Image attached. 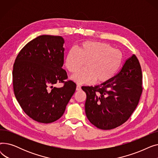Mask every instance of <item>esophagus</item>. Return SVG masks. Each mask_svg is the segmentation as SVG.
Returning <instances> with one entry per match:
<instances>
[{
    "label": "esophagus",
    "instance_id": "obj_1",
    "mask_svg": "<svg viewBox=\"0 0 158 158\" xmlns=\"http://www.w3.org/2000/svg\"><path fill=\"white\" fill-rule=\"evenodd\" d=\"M81 86H80V85H77V86H76V90H77V91H79V90H81Z\"/></svg>",
    "mask_w": 158,
    "mask_h": 158
}]
</instances>
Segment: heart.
Here are the masks:
<instances>
[{"mask_svg":"<svg viewBox=\"0 0 158 158\" xmlns=\"http://www.w3.org/2000/svg\"><path fill=\"white\" fill-rule=\"evenodd\" d=\"M123 55L120 50L100 41H85L77 50L69 49L64 64L70 72H75L85 64L86 66L71 76L77 84H90L107 81L113 77L120 68Z\"/></svg>","mask_w":158,"mask_h":158,"instance_id":"heart-1","label":"heart"}]
</instances>
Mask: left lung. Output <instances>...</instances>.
Masks as SVG:
<instances>
[{
	"label": "left lung",
	"mask_w": 158,
	"mask_h": 158,
	"mask_svg": "<svg viewBox=\"0 0 158 158\" xmlns=\"http://www.w3.org/2000/svg\"><path fill=\"white\" fill-rule=\"evenodd\" d=\"M86 94L85 113L98 129L110 130L126 122L135 110L142 93V72L135 55L120 72L95 86H82Z\"/></svg>",
	"instance_id": "8db88e82"
}]
</instances>
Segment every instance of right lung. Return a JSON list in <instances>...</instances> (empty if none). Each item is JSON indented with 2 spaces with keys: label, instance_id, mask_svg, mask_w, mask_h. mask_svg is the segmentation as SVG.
<instances>
[{
  "label": "right lung",
  "instance_id": "1",
  "mask_svg": "<svg viewBox=\"0 0 158 158\" xmlns=\"http://www.w3.org/2000/svg\"><path fill=\"white\" fill-rule=\"evenodd\" d=\"M64 43L61 36H40L23 47L13 65L15 97L23 111L38 122L61 118L76 89L72 81L61 88L54 86L67 79L62 69Z\"/></svg>",
  "mask_w": 158,
  "mask_h": 158
}]
</instances>
